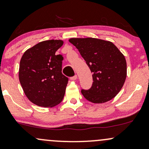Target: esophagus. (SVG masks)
I'll list each match as a JSON object with an SVG mask.
<instances>
[{"label": "esophagus", "instance_id": "esophagus-1", "mask_svg": "<svg viewBox=\"0 0 149 149\" xmlns=\"http://www.w3.org/2000/svg\"><path fill=\"white\" fill-rule=\"evenodd\" d=\"M77 75H74V77H71V80H73V81H74V80H77Z\"/></svg>", "mask_w": 149, "mask_h": 149}]
</instances>
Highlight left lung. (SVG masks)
<instances>
[{
	"instance_id": "8db88e82",
	"label": "left lung",
	"mask_w": 149,
	"mask_h": 149,
	"mask_svg": "<svg viewBox=\"0 0 149 149\" xmlns=\"http://www.w3.org/2000/svg\"><path fill=\"white\" fill-rule=\"evenodd\" d=\"M93 73V85L81 90L87 100L101 104L112 100L123 86L127 77L125 58L110 41L93 38H70Z\"/></svg>"
}]
</instances>
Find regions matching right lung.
<instances>
[{"mask_svg": "<svg viewBox=\"0 0 149 149\" xmlns=\"http://www.w3.org/2000/svg\"><path fill=\"white\" fill-rule=\"evenodd\" d=\"M61 40L40 42L24 52L20 61L19 79L24 93L33 104L53 107L63 99L68 79L62 74Z\"/></svg>", "mask_w": 149, "mask_h": 149, "instance_id": "obj_1", "label": "right lung"}]
</instances>
